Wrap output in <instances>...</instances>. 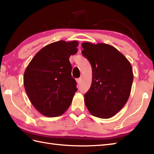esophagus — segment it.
Wrapping results in <instances>:
<instances>
[{
  "mask_svg": "<svg viewBox=\"0 0 154 154\" xmlns=\"http://www.w3.org/2000/svg\"><path fill=\"white\" fill-rule=\"evenodd\" d=\"M76 81H77V82L78 84H80L81 82V78H78V79H77Z\"/></svg>",
  "mask_w": 154,
  "mask_h": 154,
  "instance_id": "esophagus-1",
  "label": "esophagus"
}]
</instances>
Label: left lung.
<instances>
[{"instance_id": "obj_1", "label": "left lung", "mask_w": 154, "mask_h": 154, "mask_svg": "<svg viewBox=\"0 0 154 154\" xmlns=\"http://www.w3.org/2000/svg\"><path fill=\"white\" fill-rule=\"evenodd\" d=\"M81 53L92 67V84L85 103L92 115L110 119L122 109L131 92L132 65L112 45L83 42Z\"/></svg>"}]
</instances>
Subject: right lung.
<instances>
[{"label":"right lung","mask_w":154,"mask_h":154,"mask_svg":"<svg viewBox=\"0 0 154 154\" xmlns=\"http://www.w3.org/2000/svg\"><path fill=\"white\" fill-rule=\"evenodd\" d=\"M78 45L77 41L60 40L45 45L26 69V92L32 105L45 116L63 114L77 91L69 59L77 53Z\"/></svg>","instance_id":"1"}]
</instances>
